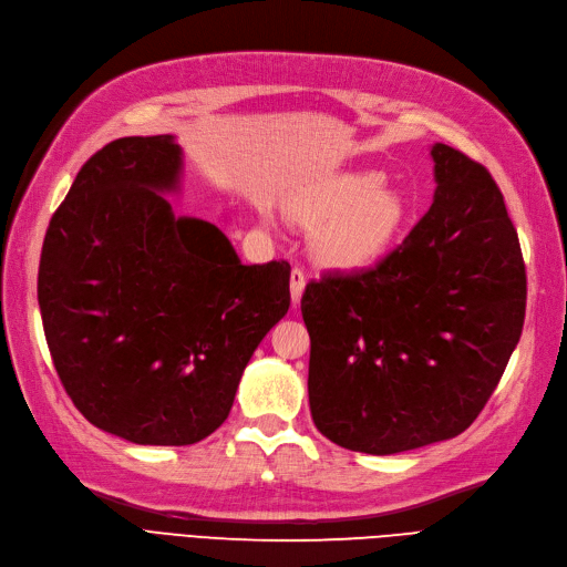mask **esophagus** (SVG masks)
I'll return each instance as SVG.
<instances>
[{"label": "esophagus", "mask_w": 567, "mask_h": 567, "mask_svg": "<svg viewBox=\"0 0 567 567\" xmlns=\"http://www.w3.org/2000/svg\"><path fill=\"white\" fill-rule=\"evenodd\" d=\"M303 287H306V276L301 268H291V276H289V295H291V303L299 306L301 295H303Z\"/></svg>", "instance_id": "obj_1"}]
</instances>
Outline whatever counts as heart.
<instances>
[{"label":"heart","instance_id":"b5f03b06","mask_svg":"<svg viewBox=\"0 0 567 567\" xmlns=\"http://www.w3.org/2000/svg\"><path fill=\"white\" fill-rule=\"evenodd\" d=\"M408 203L377 172L337 178L330 188L295 209V218L316 235V257L334 270L379 264L408 224Z\"/></svg>","mask_w":567,"mask_h":567}]
</instances>
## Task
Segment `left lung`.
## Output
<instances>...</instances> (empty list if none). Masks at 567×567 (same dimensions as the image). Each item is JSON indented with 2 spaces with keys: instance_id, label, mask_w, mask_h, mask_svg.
I'll return each mask as SVG.
<instances>
[{
  "instance_id": "1",
  "label": "left lung",
  "mask_w": 567,
  "mask_h": 567,
  "mask_svg": "<svg viewBox=\"0 0 567 567\" xmlns=\"http://www.w3.org/2000/svg\"><path fill=\"white\" fill-rule=\"evenodd\" d=\"M435 193L374 268L310 280L308 403L318 431L364 454L460 435L497 389L523 332L525 264L483 164L435 143Z\"/></svg>"
}]
</instances>
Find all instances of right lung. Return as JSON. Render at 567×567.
I'll list each match as a JSON object with an SVG mask.
<instances>
[{"instance_id": "obj_1", "label": "right lung", "mask_w": 567, "mask_h": 567, "mask_svg": "<svg viewBox=\"0 0 567 567\" xmlns=\"http://www.w3.org/2000/svg\"><path fill=\"white\" fill-rule=\"evenodd\" d=\"M184 151L124 136L80 169L44 237L38 299L65 393L101 431L193 445L226 422L261 339L289 308V264L245 266L176 216Z\"/></svg>"}]
</instances>
